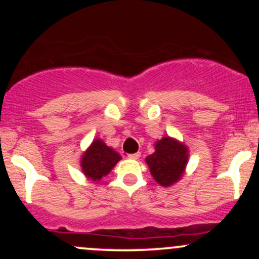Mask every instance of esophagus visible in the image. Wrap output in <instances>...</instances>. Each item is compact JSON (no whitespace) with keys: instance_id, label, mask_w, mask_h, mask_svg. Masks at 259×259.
Instances as JSON below:
<instances>
[{"instance_id":"esophagus-1","label":"esophagus","mask_w":259,"mask_h":259,"mask_svg":"<svg viewBox=\"0 0 259 259\" xmlns=\"http://www.w3.org/2000/svg\"><path fill=\"white\" fill-rule=\"evenodd\" d=\"M127 158H129V159H133V160H138V159L140 158V153L129 154V155H127Z\"/></svg>"}]
</instances>
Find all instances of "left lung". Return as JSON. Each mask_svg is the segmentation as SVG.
I'll use <instances>...</instances> for the list:
<instances>
[{
	"label": "left lung",
	"instance_id": "8db88e82",
	"mask_svg": "<svg viewBox=\"0 0 259 259\" xmlns=\"http://www.w3.org/2000/svg\"><path fill=\"white\" fill-rule=\"evenodd\" d=\"M155 151L146 156L151 177L161 187H171L185 173L189 149L176 138L163 137L154 145Z\"/></svg>",
	"mask_w": 259,
	"mask_h": 259
}]
</instances>
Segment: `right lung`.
I'll return each instance as SVG.
<instances>
[{
	"instance_id": "1",
	"label": "right lung",
	"mask_w": 259,
	"mask_h": 259,
	"mask_svg": "<svg viewBox=\"0 0 259 259\" xmlns=\"http://www.w3.org/2000/svg\"><path fill=\"white\" fill-rule=\"evenodd\" d=\"M121 160V156L101 139H94L80 158V166L86 179L100 182Z\"/></svg>"
}]
</instances>
